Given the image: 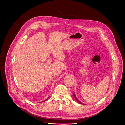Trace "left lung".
I'll use <instances>...</instances> for the list:
<instances>
[{
  "label": "left lung",
  "mask_w": 125,
  "mask_h": 125,
  "mask_svg": "<svg viewBox=\"0 0 125 125\" xmlns=\"http://www.w3.org/2000/svg\"><path fill=\"white\" fill-rule=\"evenodd\" d=\"M73 96H74V98H75V100H76L77 101V102L78 103H79V104H83V105H85L84 103H82V102H81L80 101H79L77 98V97H76V96H75V94H74V93H73Z\"/></svg>",
  "instance_id": "obj_1"
}]
</instances>
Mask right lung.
<instances>
[{
	"label": "right lung",
	"mask_w": 125,
	"mask_h": 125,
	"mask_svg": "<svg viewBox=\"0 0 125 125\" xmlns=\"http://www.w3.org/2000/svg\"><path fill=\"white\" fill-rule=\"evenodd\" d=\"M48 98H49V97H48L46 100H44V101H42V102H45V101H46V100H47L48 99Z\"/></svg>",
	"instance_id": "right-lung-1"
}]
</instances>
